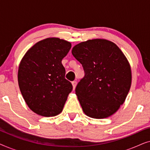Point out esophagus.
<instances>
[{
  "mask_svg": "<svg viewBox=\"0 0 150 150\" xmlns=\"http://www.w3.org/2000/svg\"><path fill=\"white\" fill-rule=\"evenodd\" d=\"M71 84H72V86H73V89L74 90L76 87V85H77V82L76 81H73L72 83H71Z\"/></svg>",
  "mask_w": 150,
  "mask_h": 150,
  "instance_id": "obj_1",
  "label": "esophagus"
}]
</instances>
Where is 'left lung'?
Segmentation results:
<instances>
[{
    "label": "left lung",
    "instance_id": "1",
    "mask_svg": "<svg viewBox=\"0 0 150 150\" xmlns=\"http://www.w3.org/2000/svg\"><path fill=\"white\" fill-rule=\"evenodd\" d=\"M71 53L85 71L75 90L83 112L96 119L112 115L124 104L132 82L124 53L113 42L102 39L80 43Z\"/></svg>",
    "mask_w": 150,
    "mask_h": 150
}]
</instances>
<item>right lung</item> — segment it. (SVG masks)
<instances>
[{"label": "right lung", "mask_w": 150, "mask_h": 150, "mask_svg": "<svg viewBox=\"0 0 150 150\" xmlns=\"http://www.w3.org/2000/svg\"><path fill=\"white\" fill-rule=\"evenodd\" d=\"M71 43L57 38L36 43L20 63L18 85L26 104L40 115L61 113L72 85L65 79L61 61L71 48Z\"/></svg>", "instance_id": "right-lung-1"}]
</instances>
